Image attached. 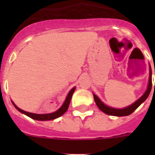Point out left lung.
<instances>
[{
  "mask_svg": "<svg viewBox=\"0 0 155 155\" xmlns=\"http://www.w3.org/2000/svg\"><path fill=\"white\" fill-rule=\"evenodd\" d=\"M155 73V71H154ZM152 87V71H151V68L150 66V76H149V83H148V87H147V91L145 92V93L142 95V97H140L139 99L136 101L134 104H132L131 105L128 106L126 108H114L109 106L105 105L98 97L95 94H93L94 97L95 102L97 104V105L98 106V108L103 112V113L108 114V115L111 116H117V117H123V116H128L131 114L134 110H136L138 106L142 103L147 99V97H149L150 91H151ZM154 88H155V83H154Z\"/></svg>",
  "mask_w": 155,
  "mask_h": 155,
  "instance_id": "obj_1",
  "label": "left lung"
}]
</instances>
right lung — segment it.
Returning <instances> with one entry per match:
<instances>
[{"label":"right lung","mask_w":155,"mask_h":155,"mask_svg":"<svg viewBox=\"0 0 155 155\" xmlns=\"http://www.w3.org/2000/svg\"><path fill=\"white\" fill-rule=\"evenodd\" d=\"M75 87H73L72 89L68 92V96H67V98H66L64 103L63 104V105L61 106L58 110L55 111L54 113H47V114H36V113H29V112H25V111L22 110V109H21V108H18V106L16 105L15 104L13 103V101H12V103H13L14 107H15V108H17L19 112H21V113H23V114H25V115L28 116L29 117L32 118V119H35V120H54V119H56V118L59 117H61L62 115H63V114L67 112L68 107H69V104H70L71 97H72L73 93H74V92H75Z\"/></svg>","instance_id":"right-lung-1"}]
</instances>
